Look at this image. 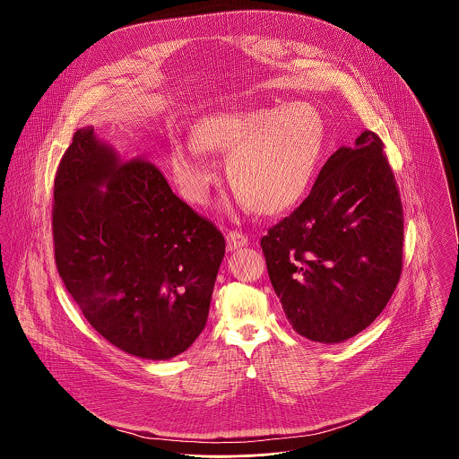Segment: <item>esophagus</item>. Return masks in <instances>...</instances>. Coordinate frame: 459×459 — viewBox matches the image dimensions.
Wrapping results in <instances>:
<instances>
[{
    "mask_svg": "<svg viewBox=\"0 0 459 459\" xmlns=\"http://www.w3.org/2000/svg\"><path fill=\"white\" fill-rule=\"evenodd\" d=\"M226 244H228V251H235V249H240L244 246H247V235L238 231V230H231L228 235H226Z\"/></svg>",
    "mask_w": 459,
    "mask_h": 459,
    "instance_id": "34e87169",
    "label": "esophagus"
}]
</instances>
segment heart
Masks as SVG:
<instances>
[{
  "mask_svg": "<svg viewBox=\"0 0 459 459\" xmlns=\"http://www.w3.org/2000/svg\"><path fill=\"white\" fill-rule=\"evenodd\" d=\"M195 146L177 144L173 177L186 199L201 203L212 171L199 150L231 155L228 180L244 206L256 213H277L306 193L318 166L325 129L307 104L226 111L197 124Z\"/></svg>",
  "mask_w": 459,
  "mask_h": 459,
  "instance_id": "heart-1",
  "label": "heart"
}]
</instances>
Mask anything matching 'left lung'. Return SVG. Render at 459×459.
Returning <instances> with one entry per match:
<instances>
[{
  "mask_svg": "<svg viewBox=\"0 0 459 459\" xmlns=\"http://www.w3.org/2000/svg\"><path fill=\"white\" fill-rule=\"evenodd\" d=\"M378 134L335 150L309 196L262 238L273 291L300 335L341 342L385 309L403 270L404 221Z\"/></svg>",
  "mask_w": 459,
  "mask_h": 459,
  "instance_id": "1",
  "label": "left lung"
}]
</instances>
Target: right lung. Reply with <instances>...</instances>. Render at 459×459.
Returning <instances> with one entry per match:
<instances>
[{
    "mask_svg": "<svg viewBox=\"0 0 459 459\" xmlns=\"http://www.w3.org/2000/svg\"><path fill=\"white\" fill-rule=\"evenodd\" d=\"M53 244L66 291L117 348L166 360L206 325L222 233L153 162L122 164L91 127L74 134L56 171Z\"/></svg>",
    "mask_w": 459,
    "mask_h": 459,
    "instance_id": "right-lung-1",
    "label": "right lung"
}]
</instances>
